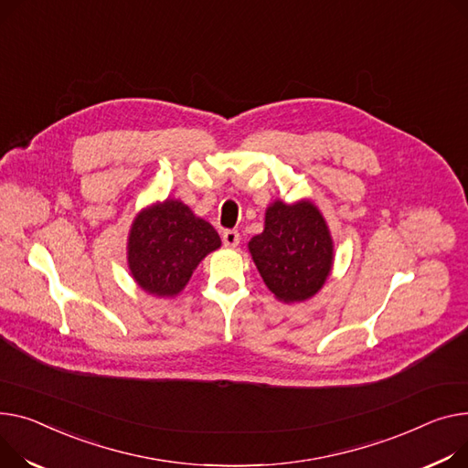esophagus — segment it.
Returning a JSON list of instances; mask_svg holds the SVG:
<instances>
[{
    "mask_svg": "<svg viewBox=\"0 0 468 468\" xmlns=\"http://www.w3.org/2000/svg\"><path fill=\"white\" fill-rule=\"evenodd\" d=\"M222 240H224V244H226L228 248H235V246L240 242V235H239V231H235V229H226V231L222 233Z\"/></svg>",
    "mask_w": 468,
    "mask_h": 468,
    "instance_id": "1",
    "label": "esophagus"
}]
</instances>
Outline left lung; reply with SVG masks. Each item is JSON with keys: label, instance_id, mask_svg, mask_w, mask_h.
<instances>
[{"label": "left lung", "instance_id": "left-lung-1", "mask_svg": "<svg viewBox=\"0 0 468 468\" xmlns=\"http://www.w3.org/2000/svg\"><path fill=\"white\" fill-rule=\"evenodd\" d=\"M250 254L267 288L284 303L313 297L333 265V240L320 210L308 201H274L265 229L250 242Z\"/></svg>", "mask_w": 468, "mask_h": 468}]
</instances>
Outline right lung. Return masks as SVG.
Returning <instances> with one entry per match:
<instances>
[{"instance_id": "add662e5", "label": "right lung", "mask_w": 468, "mask_h": 468, "mask_svg": "<svg viewBox=\"0 0 468 468\" xmlns=\"http://www.w3.org/2000/svg\"><path fill=\"white\" fill-rule=\"evenodd\" d=\"M216 248H220L216 229L184 203L167 199L135 218L128 240V263L144 292L173 297Z\"/></svg>"}]
</instances>
